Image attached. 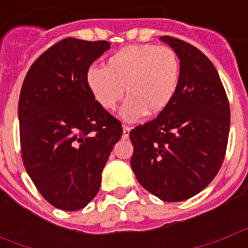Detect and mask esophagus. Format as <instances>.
I'll return each instance as SVG.
<instances>
[{"instance_id": "34e87169", "label": "esophagus", "mask_w": 248, "mask_h": 248, "mask_svg": "<svg viewBox=\"0 0 248 248\" xmlns=\"http://www.w3.org/2000/svg\"><path fill=\"white\" fill-rule=\"evenodd\" d=\"M130 130H131V127H130V126H126V124H124V134H122V137H124V138H129Z\"/></svg>"}]
</instances>
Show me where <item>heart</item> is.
Segmentation results:
<instances>
[{
	"label": "heart",
	"mask_w": 248,
	"mask_h": 248,
	"mask_svg": "<svg viewBox=\"0 0 248 248\" xmlns=\"http://www.w3.org/2000/svg\"><path fill=\"white\" fill-rule=\"evenodd\" d=\"M87 89L105 110H114L124 98L121 115L134 122L163 113L177 95L181 82V61L169 46L134 45L115 51L106 66H90Z\"/></svg>",
	"instance_id": "heart-1"
}]
</instances>
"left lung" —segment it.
<instances>
[{
	"label": "left lung",
	"mask_w": 248,
	"mask_h": 248,
	"mask_svg": "<svg viewBox=\"0 0 248 248\" xmlns=\"http://www.w3.org/2000/svg\"><path fill=\"white\" fill-rule=\"evenodd\" d=\"M161 40L181 60V82L163 113L130 131L131 169L147 191L181 202L218 174L229 140L230 105L218 71L202 51L174 37Z\"/></svg>",
	"instance_id": "left-lung-1"
}]
</instances>
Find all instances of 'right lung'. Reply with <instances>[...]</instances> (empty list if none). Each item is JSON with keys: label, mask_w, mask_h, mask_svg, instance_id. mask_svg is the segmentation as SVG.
I'll use <instances>...</instances> for the list:
<instances>
[{"label": "right lung", "mask_w": 248, "mask_h": 248, "mask_svg": "<svg viewBox=\"0 0 248 248\" xmlns=\"http://www.w3.org/2000/svg\"><path fill=\"white\" fill-rule=\"evenodd\" d=\"M108 49V41L61 40L35 60L21 87L24 166L41 195L60 210L83 208L97 195L122 137L121 122L94 101L85 81Z\"/></svg>", "instance_id": "add662e5"}]
</instances>
